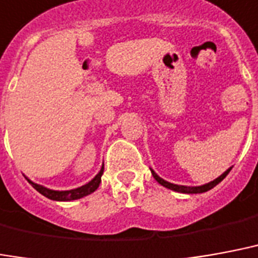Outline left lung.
Instances as JSON below:
<instances>
[{"label": "left lung", "mask_w": 258, "mask_h": 258, "mask_svg": "<svg viewBox=\"0 0 258 258\" xmlns=\"http://www.w3.org/2000/svg\"><path fill=\"white\" fill-rule=\"evenodd\" d=\"M230 167L228 169H227L226 172H223L219 177H216L215 180H212V182L209 183H205V184H202V186H182V184H173V183H169L167 182V180H164L163 177H160L157 175V173L154 172L153 169L150 168V171H152V175H153V177L157 180L161 186H164V187L169 188V190H173V191H177V192H184V194H198V192H205L208 191V190H211V188H213L216 184H219V183L224 179V177L228 175V172L231 171Z\"/></svg>", "instance_id": "8db88e82"}]
</instances>
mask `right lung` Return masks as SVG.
Wrapping results in <instances>:
<instances>
[{
  "label": "right lung",
  "mask_w": 258,
  "mask_h": 258,
  "mask_svg": "<svg viewBox=\"0 0 258 258\" xmlns=\"http://www.w3.org/2000/svg\"><path fill=\"white\" fill-rule=\"evenodd\" d=\"M104 173V165L101 167L100 172L97 173L90 182L86 183L83 186L78 188H72V190H51V188H47L42 184H38V183H34L32 180H30L27 177V180L32 184V187L35 188L37 191H39L42 196H45L49 200H53V201H74V200H79L82 197H86L91 192H94L101 183V176Z\"/></svg>",
  "instance_id": "add662e5"
}]
</instances>
